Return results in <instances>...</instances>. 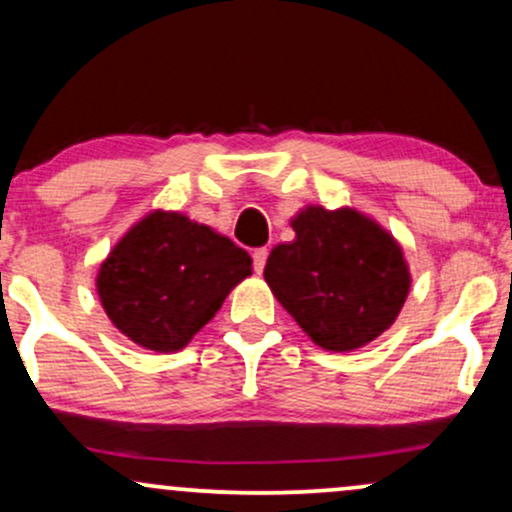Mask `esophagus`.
<instances>
[{"label": "esophagus", "instance_id": "34e87169", "mask_svg": "<svg viewBox=\"0 0 512 512\" xmlns=\"http://www.w3.org/2000/svg\"><path fill=\"white\" fill-rule=\"evenodd\" d=\"M267 255H269L267 248H257L255 252H252V269H255L257 274L264 272V264H267Z\"/></svg>", "mask_w": 512, "mask_h": 512}]
</instances>
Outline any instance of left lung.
<instances>
[{
  "instance_id": "left-lung-1",
  "label": "left lung",
  "mask_w": 512,
  "mask_h": 512,
  "mask_svg": "<svg viewBox=\"0 0 512 512\" xmlns=\"http://www.w3.org/2000/svg\"><path fill=\"white\" fill-rule=\"evenodd\" d=\"M296 240L276 245L264 279L317 346L351 351L395 322L409 269L390 233L354 209H303Z\"/></svg>"
}]
</instances>
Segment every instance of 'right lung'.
I'll return each instance as SVG.
<instances>
[{
  "mask_svg": "<svg viewBox=\"0 0 512 512\" xmlns=\"http://www.w3.org/2000/svg\"><path fill=\"white\" fill-rule=\"evenodd\" d=\"M231 238L182 214L154 211L101 264L96 286L113 325L144 349L180 351L252 274Z\"/></svg>",
  "mask_w": 512,
  "mask_h": 512,
  "instance_id": "obj_1",
  "label": "right lung"
}]
</instances>
